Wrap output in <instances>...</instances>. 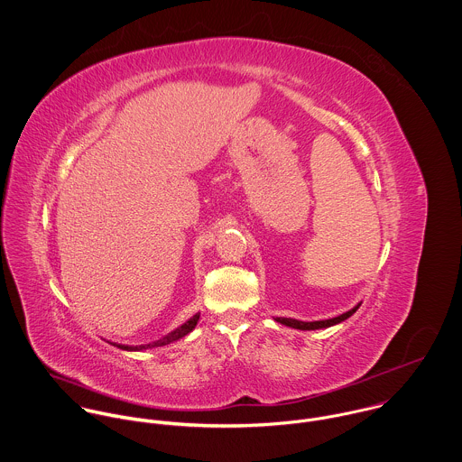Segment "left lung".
Returning a JSON list of instances; mask_svg holds the SVG:
<instances>
[{
  "instance_id": "8db88e82",
  "label": "left lung",
  "mask_w": 462,
  "mask_h": 462,
  "mask_svg": "<svg viewBox=\"0 0 462 462\" xmlns=\"http://www.w3.org/2000/svg\"><path fill=\"white\" fill-rule=\"evenodd\" d=\"M359 306H361V302H359L357 306H354L350 311H346V313H343V315H339V317L329 319V320L302 322V320H295V319H275V322H279V324H282V326H286V328H293V329L299 330L328 329V328H332V326H336V324H341L343 320L350 319V317H352V315H354V313L359 310Z\"/></svg>"
}]
</instances>
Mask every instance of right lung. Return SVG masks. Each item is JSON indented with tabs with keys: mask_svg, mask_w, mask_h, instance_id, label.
Returning a JSON list of instances; mask_svg holds the SVG:
<instances>
[{
	"mask_svg": "<svg viewBox=\"0 0 462 462\" xmlns=\"http://www.w3.org/2000/svg\"><path fill=\"white\" fill-rule=\"evenodd\" d=\"M199 317H200V313H196L190 320H187V322H185L183 326H180L178 329L171 330V332L165 334L163 337H160V339H156V341H151V343H145V345H136V346H132V345H121V343H112V345L117 346V348H121V350H128V352H142V350H149V348H154V346H163V345H169V343H174V341L185 337L189 332H192V330L196 329Z\"/></svg>",
	"mask_w": 462,
	"mask_h": 462,
	"instance_id": "obj_1",
	"label": "right lung"
}]
</instances>
